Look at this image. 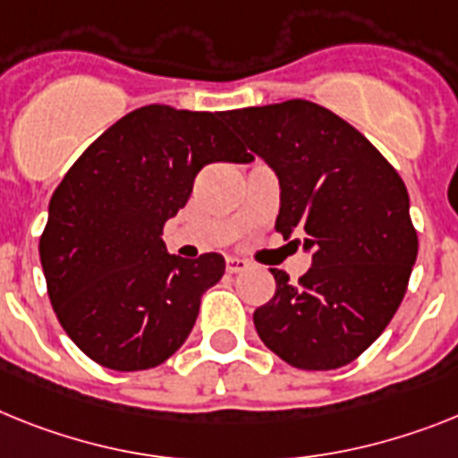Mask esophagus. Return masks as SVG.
Returning <instances> with one entry per match:
<instances>
[{
  "label": "esophagus",
  "mask_w": 458,
  "mask_h": 458,
  "mask_svg": "<svg viewBox=\"0 0 458 458\" xmlns=\"http://www.w3.org/2000/svg\"><path fill=\"white\" fill-rule=\"evenodd\" d=\"M249 267V263L244 259H235V256H230L228 260H225V270L230 272V275H237V272H244Z\"/></svg>",
  "instance_id": "1"
}]
</instances>
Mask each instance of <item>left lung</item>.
<instances>
[{"label":"left lung","instance_id":"8db88e82","mask_svg":"<svg viewBox=\"0 0 458 458\" xmlns=\"http://www.w3.org/2000/svg\"><path fill=\"white\" fill-rule=\"evenodd\" d=\"M225 116L279 176L276 233L312 251L298 282L270 270L276 291L253 326L288 366H347L389 326L412 275L419 240L405 183L359 130L307 99Z\"/></svg>","mask_w":458,"mask_h":458}]
</instances>
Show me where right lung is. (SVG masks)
<instances>
[{
	"label": "right lung",
	"instance_id": "right-lung-1",
	"mask_svg": "<svg viewBox=\"0 0 458 458\" xmlns=\"http://www.w3.org/2000/svg\"><path fill=\"white\" fill-rule=\"evenodd\" d=\"M223 114L148 105L81 153L48 205L39 240L48 298L76 347L118 372L148 370L182 347L221 253H167L165 221L209 163H251Z\"/></svg>",
	"mask_w": 458,
	"mask_h": 458
}]
</instances>
